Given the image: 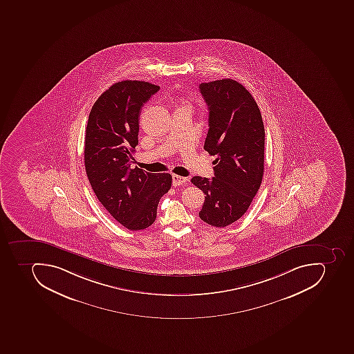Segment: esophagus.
<instances>
[{
    "mask_svg": "<svg viewBox=\"0 0 354 354\" xmlns=\"http://www.w3.org/2000/svg\"><path fill=\"white\" fill-rule=\"evenodd\" d=\"M187 178H183V176H176V174H173L172 176V184L174 187L184 185V184L187 183Z\"/></svg>",
    "mask_w": 354,
    "mask_h": 354,
    "instance_id": "1",
    "label": "esophagus"
}]
</instances>
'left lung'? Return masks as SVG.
<instances>
[{
    "instance_id": "8db88e82",
    "label": "left lung",
    "mask_w": 354,
    "mask_h": 354,
    "mask_svg": "<svg viewBox=\"0 0 354 354\" xmlns=\"http://www.w3.org/2000/svg\"><path fill=\"white\" fill-rule=\"evenodd\" d=\"M200 91L209 106L204 149L216 159L214 178L194 176L191 182L205 194L200 218L225 227L246 213L261 187L265 129L255 99L239 82H202Z\"/></svg>"
}]
</instances>
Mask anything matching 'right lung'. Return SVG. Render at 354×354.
<instances>
[{
  "mask_svg": "<svg viewBox=\"0 0 354 354\" xmlns=\"http://www.w3.org/2000/svg\"><path fill=\"white\" fill-rule=\"evenodd\" d=\"M159 89L140 80L115 82L93 104L86 128L88 180L104 209L130 230L153 224L160 198L172 184L169 173L130 167L141 108Z\"/></svg>",
  "mask_w": 354,
  "mask_h": 354,
  "instance_id": "right-lung-1",
  "label": "right lung"
}]
</instances>
